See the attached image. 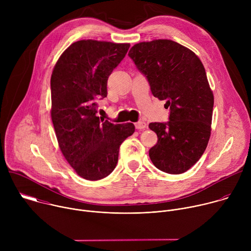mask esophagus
Masks as SVG:
<instances>
[{"label": "esophagus", "mask_w": 251, "mask_h": 251, "mask_svg": "<svg viewBox=\"0 0 251 251\" xmlns=\"http://www.w3.org/2000/svg\"><path fill=\"white\" fill-rule=\"evenodd\" d=\"M135 127L138 130H142V129H145L146 128V123L144 121H138L135 123Z\"/></svg>", "instance_id": "obj_1"}]
</instances>
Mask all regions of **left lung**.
<instances>
[{"label":"left lung","mask_w":251,"mask_h":251,"mask_svg":"<svg viewBox=\"0 0 251 251\" xmlns=\"http://www.w3.org/2000/svg\"><path fill=\"white\" fill-rule=\"evenodd\" d=\"M128 55L170 108L168 122L149 124L158 136L150 159L165 173L183 174L200 160L210 136L213 95L204 67L192 50L170 40L137 44Z\"/></svg>","instance_id":"8db88e82"}]
</instances>
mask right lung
<instances>
[{
  "label": "right lung",
  "instance_id": "1",
  "mask_svg": "<svg viewBox=\"0 0 251 251\" xmlns=\"http://www.w3.org/2000/svg\"><path fill=\"white\" fill-rule=\"evenodd\" d=\"M129 48V44L79 41L64 50L52 71L51 120L59 148L85 180L110 175L120 145L135 132L133 123L113 124L97 116V101L107 96V80Z\"/></svg>",
  "mask_w": 251,
  "mask_h": 251
}]
</instances>
